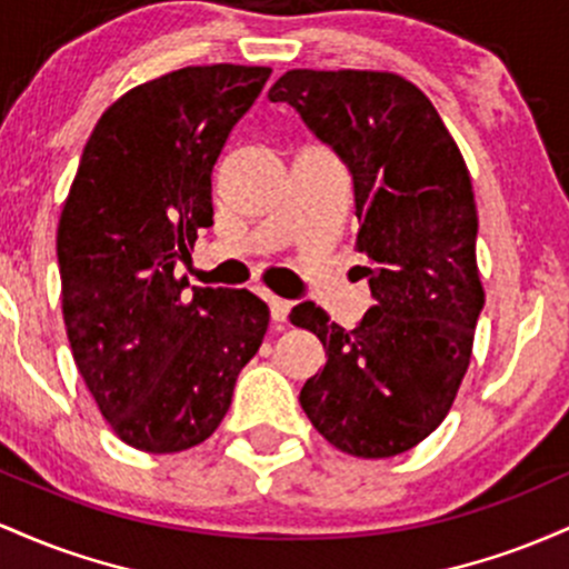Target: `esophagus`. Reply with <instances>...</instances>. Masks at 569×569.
Listing matches in <instances>:
<instances>
[{"instance_id": "1", "label": "esophagus", "mask_w": 569, "mask_h": 569, "mask_svg": "<svg viewBox=\"0 0 569 569\" xmlns=\"http://www.w3.org/2000/svg\"><path fill=\"white\" fill-rule=\"evenodd\" d=\"M268 309H271V319L277 322V328L282 330L287 322V315H290V301H284V298H277V296H268Z\"/></svg>"}]
</instances>
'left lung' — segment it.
<instances>
[{
	"instance_id": "left-lung-1",
	"label": "left lung",
	"mask_w": 569,
	"mask_h": 569,
	"mask_svg": "<svg viewBox=\"0 0 569 569\" xmlns=\"http://www.w3.org/2000/svg\"><path fill=\"white\" fill-rule=\"evenodd\" d=\"M268 99L287 101L352 174L357 268L376 298L352 330L315 303L290 311L328 352L301 406L347 455H403L455 403L483 309L468 166L432 101L398 74L292 69Z\"/></svg>"
}]
</instances>
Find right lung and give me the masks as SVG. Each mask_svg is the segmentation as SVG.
Instances as JSON below:
<instances>
[{
	"mask_svg": "<svg viewBox=\"0 0 569 569\" xmlns=\"http://www.w3.org/2000/svg\"><path fill=\"white\" fill-rule=\"evenodd\" d=\"M268 67H184L120 96L82 150L56 236L63 322L82 379L123 443L199 446L263 343L250 290L177 279L212 226V169Z\"/></svg>",
	"mask_w": 569,
	"mask_h": 569,
	"instance_id": "obj_1",
	"label": "right lung"
}]
</instances>
